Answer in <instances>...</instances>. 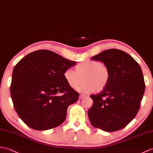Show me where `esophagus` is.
Returning <instances> with one entry per match:
<instances>
[{
    "instance_id": "esophagus-1",
    "label": "esophagus",
    "mask_w": 153,
    "mask_h": 153,
    "mask_svg": "<svg viewBox=\"0 0 153 153\" xmlns=\"http://www.w3.org/2000/svg\"><path fill=\"white\" fill-rule=\"evenodd\" d=\"M85 95L80 94L79 97V99H82V98H85Z\"/></svg>"
}]
</instances>
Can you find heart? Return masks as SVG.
I'll list each match as a JSON object with an SVG mask.
<instances>
[{
    "instance_id": "1",
    "label": "heart",
    "mask_w": 153,
    "mask_h": 153,
    "mask_svg": "<svg viewBox=\"0 0 153 153\" xmlns=\"http://www.w3.org/2000/svg\"><path fill=\"white\" fill-rule=\"evenodd\" d=\"M76 71L72 68L66 69L63 74L67 84L72 88H78L83 94H90L96 90L102 91L107 87L110 80L108 67L98 60H86L76 66Z\"/></svg>"
}]
</instances>
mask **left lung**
<instances>
[{"mask_svg":"<svg viewBox=\"0 0 153 153\" xmlns=\"http://www.w3.org/2000/svg\"><path fill=\"white\" fill-rule=\"evenodd\" d=\"M104 63L110 80L104 90L91 95L93 106L88 116L94 128L105 132L123 128L132 121L140 108L145 85L140 66L127 53L110 49L91 58Z\"/></svg>","mask_w":153,"mask_h":153,"instance_id":"obj_1","label":"left lung"}]
</instances>
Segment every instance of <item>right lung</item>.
<instances>
[{
  "label": "right lung",
  "mask_w": 153,
  "mask_h": 153,
  "mask_svg": "<svg viewBox=\"0 0 153 153\" xmlns=\"http://www.w3.org/2000/svg\"><path fill=\"white\" fill-rule=\"evenodd\" d=\"M76 65L51 51L41 49L26 55L12 72L10 94L17 115L36 130H46L65 121L67 109L79 93L69 87L64 72Z\"/></svg>",
  "instance_id": "add662e5"
}]
</instances>
